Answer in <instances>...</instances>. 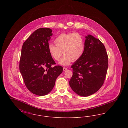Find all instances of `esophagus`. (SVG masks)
<instances>
[{
	"mask_svg": "<svg viewBox=\"0 0 128 128\" xmlns=\"http://www.w3.org/2000/svg\"><path fill=\"white\" fill-rule=\"evenodd\" d=\"M67 70V68H66V67H63V71H65V70Z\"/></svg>",
	"mask_w": 128,
	"mask_h": 128,
	"instance_id": "1",
	"label": "esophagus"
}]
</instances>
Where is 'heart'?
I'll return each mask as SVG.
<instances>
[{"label":"heart","instance_id":"1","mask_svg":"<svg viewBox=\"0 0 128 128\" xmlns=\"http://www.w3.org/2000/svg\"><path fill=\"white\" fill-rule=\"evenodd\" d=\"M54 43L49 44V53L55 60H58L64 54L60 64L67 66L72 61L78 60L82 56L85 49L84 37L78 32L62 33L55 38Z\"/></svg>","mask_w":128,"mask_h":128}]
</instances>
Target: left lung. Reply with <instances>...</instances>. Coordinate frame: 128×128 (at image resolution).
I'll return each mask as SVG.
<instances>
[{"mask_svg":"<svg viewBox=\"0 0 128 128\" xmlns=\"http://www.w3.org/2000/svg\"><path fill=\"white\" fill-rule=\"evenodd\" d=\"M85 38L84 53L71 66L73 73L69 82L73 91L82 96L92 94L102 86L108 66L103 44L91 35Z\"/></svg>","mask_w":128,"mask_h":128,"instance_id":"8db88e82","label":"left lung"}]
</instances>
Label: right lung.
<instances>
[{
  "label": "right lung",
  "mask_w": 128,
  "mask_h": 128,
  "mask_svg": "<svg viewBox=\"0 0 128 128\" xmlns=\"http://www.w3.org/2000/svg\"><path fill=\"white\" fill-rule=\"evenodd\" d=\"M52 30L41 28L35 30L23 44L19 68L25 86L32 93L39 96L53 89L63 67L55 65L49 54L48 41Z\"/></svg>",
  "instance_id": "right-lung-1"
}]
</instances>
